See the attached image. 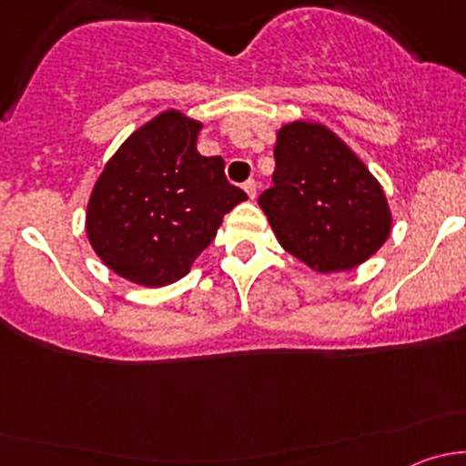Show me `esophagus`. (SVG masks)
Listing matches in <instances>:
<instances>
[{
    "label": "esophagus",
    "instance_id": "esophagus-1",
    "mask_svg": "<svg viewBox=\"0 0 466 466\" xmlns=\"http://www.w3.org/2000/svg\"><path fill=\"white\" fill-rule=\"evenodd\" d=\"M243 189H246V194L250 196L252 200L257 198V180H248L246 185H243Z\"/></svg>",
    "mask_w": 466,
    "mask_h": 466
}]
</instances>
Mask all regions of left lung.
Returning <instances> with one entry per match:
<instances>
[{
  "label": "left lung",
  "mask_w": 466,
  "mask_h": 466,
  "mask_svg": "<svg viewBox=\"0 0 466 466\" xmlns=\"http://www.w3.org/2000/svg\"><path fill=\"white\" fill-rule=\"evenodd\" d=\"M259 207L281 248L318 272L351 270L392 228L377 177L331 130L309 121L277 133L272 187Z\"/></svg>",
  "instance_id": "1"
}]
</instances>
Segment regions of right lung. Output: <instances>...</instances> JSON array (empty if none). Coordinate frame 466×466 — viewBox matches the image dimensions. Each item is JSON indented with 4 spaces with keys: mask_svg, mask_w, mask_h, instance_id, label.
<instances>
[{
    "mask_svg": "<svg viewBox=\"0 0 466 466\" xmlns=\"http://www.w3.org/2000/svg\"><path fill=\"white\" fill-rule=\"evenodd\" d=\"M198 130V121L162 112L121 144L94 185L89 243L124 279L142 286L182 279L223 216L248 198L228 182L223 157L196 150Z\"/></svg>",
    "mask_w": 466,
    "mask_h": 466,
    "instance_id": "1",
    "label": "right lung"
}]
</instances>
